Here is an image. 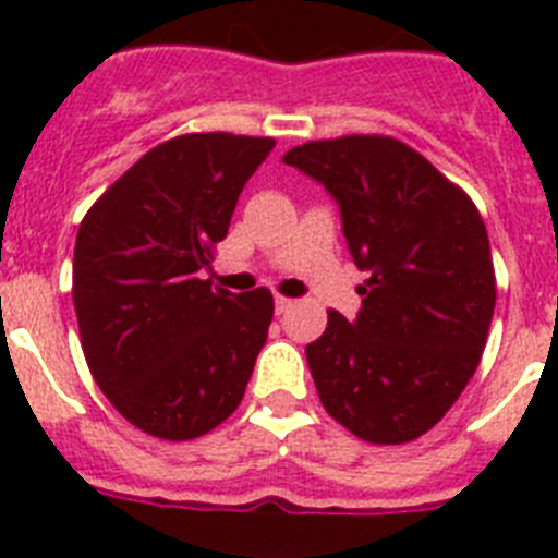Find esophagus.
<instances>
[{
  "label": "esophagus",
  "mask_w": 558,
  "mask_h": 558,
  "mask_svg": "<svg viewBox=\"0 0 558 558\" xmlns=\"http://www.w3.org/2000/svg\"><path fill=\"white\" fill-rule=\"evenodd\" d=\"M290 307H293V299H288V295H276V313L282 315L288 313Z\"/></svg>",
  "instance_id": "esophagus-1"
}]
</instances>
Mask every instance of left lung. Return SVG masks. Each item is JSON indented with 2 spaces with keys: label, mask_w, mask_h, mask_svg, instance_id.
Returning a JSON list of instances; mask_svg holds the SVG:
<instances>
[{
  "label": "left lung",
  "mask_w": 558,
  "mask_h": 558,
  "mask_svg": "<svg viewBox=\"0 0 558 558\" xmlns=\"http://www.w3.org/2000/svg\"><path fill=\"white\" fill-rule=\"evenodd\" d=\"M282 161L338 201L354 265L368 274L357 318L329 310L307 347L322 405L368 445L425 436L475 374L495 313L481 211L393 136L304 142Z\"/></svg>",
  "instance_id": "obj_1"
}]
</instances>
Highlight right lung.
<instances>
[{"label":"right lung","instance_id":"add662e5","mask_svg":"<svg viewBox=\"0 0 558 558\" xmlns=\"http://www.w3.org/2000/svg\"><path fill=\"white\" fill-rule=\"evenodd\" d=\"M270 136L184 133L147 150L77 229L72 263L88 372L122 416L165 441L215 430L243 399L274 295L201 279Z\"/></svg>","mask_w":558,"mask_h":558}]
</instances>
